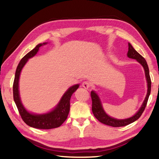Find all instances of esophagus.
<instances>
[{
    "label": "esophagus",
    "mask_w": 159,
    "mask_h": 159,
    "mask_svg": "<svg viewBox=\"0 0 159 159\" xmlns=\"http://www.w3.org/2000/svg\"><path fill=\"white\" fill-rule=\"evenodd\" d=\"M82 86L85 89H88V88H90L91 84L89 81H84L82 83Z\"/></svg>",
    "instance_id": "1"
}]
</instances>
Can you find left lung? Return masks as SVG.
I'll list each match as a JSON object with an SVG mask.
<instances>
[{"label":"left lung","instance_id":"1","mask_svg":"<svg viewBox=\"0 0 159 159\" xmlns=\"http://www.w3.org/2000/svg\"><path fill=\"white\" fill-rule=\"evenodd\" d=\"M128 57L129 58L134 59L138 61L139 64H141L142 66L144 67V71H145V76H146V79L147 80V94L146 98H145L144 101L142 104L141 108L139 109V111L134 114L133 116H132L129 118H126V119H116V118L110 117L109 116L107 115L105 112H104L103 108H102L101 102L99 100V98L98 95L92 91L90 93L91 98H92V111L95 117L98 119L99 122L104 124L112 126V127H122V126H125L127 125L130 124V123L135 121L138 118L141 116L142 113L144 111L145 107L147 106L148 99L151 93V85H152V81H151L150 76H149V67H148L147 63L145 59L142 57V56L139 54L137 51L134 49L133 47L132 46L130 43H128Z\"/></svg>","mask_w":159,"mask_h":159}]
</instances>
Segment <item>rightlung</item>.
I'll return each instance as SVG.
<instances>
[{"label": "right lung", "mask_w": 159, "mask_h": 159, "mask_svg": "<svg viewBox=\"0 0 159 159\" xmlns=\"http://www.w3.org/2000/svg\"><path fill=\"white\" fill-rule=\"evenodd\" d=\"M46 44L43 43L37 45L36 48L31 50L21 59L19 63L15 72V80L13 83V98L18 109L19 113L22 120L26 124L38 129H52L58 128L65 121L68 116L70 110V99L71 95L79 87V85H74L69 88L68 90L64 94L57 106L52 111L45 114H33L28 112L21 104L20 94H19V79L23 66L25 65L29 58L36 55L39 50V48L43 45Z\"/></svg>", "instance_id": "right-lung-1"}]
</instances>
